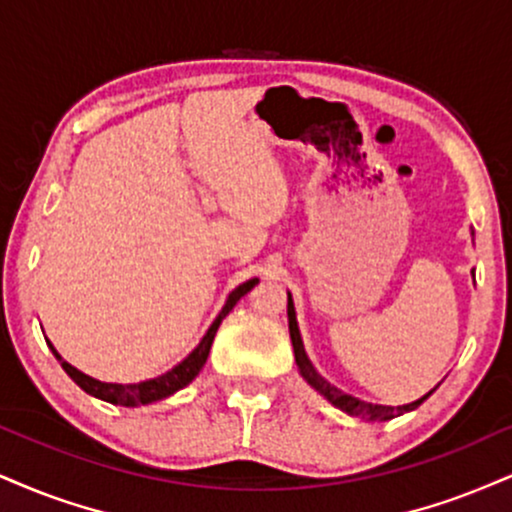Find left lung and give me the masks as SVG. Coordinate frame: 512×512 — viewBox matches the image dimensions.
Segmentation results:
<instances>
[{
	"label": "left lung",
	"mask_w": 512,
	"mask_h": 512,
	"mask_svg": "<svg viewBox=\"0 0 512 512\" xmlns=\"http://www.w3.org/2000/svg\"><path fill=\"white\" fill-rule=\"evenodd\" d=\"M474 276V272H472ZM288 331H291V341H293V353H295V365H298V372L303 374V379L307 384L312 386L317 393H322V396L329 400L331 405L338 410L348 412V415L353 417H362V420H369V422H386V420H393V417L403 415V412H410L415 408H420V405L432 396L434 389L429 393H424L422 398L412 400L408 405H377V403H365V400L355 398V396H348V393H343L341 389H336L334 384H329L322 374L317 372L315 365L310 362V357L305 353V346H303V338H300V329H298V319H295V305H293V298L291 293H288Z\"/></svg>",
	"instance_id": "8db88e82"
}]
</instances>
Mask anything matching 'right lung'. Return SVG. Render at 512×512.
<instances>
[{
    "label": "right lung",
    "mask_w": 512,
    "mask_h": 512,
    "mask_svg": "<svg viewBox=\"0 0 512 512\" xmlns=\"http://www.w3.org/2000/svg\"><path fill=\"white\" fill-rule=\"evenodd\" d=\"M257 281L260 279H250V281L240 283V286L233 288V291L229 293V298H226L224 307H221L217 319L209 324L207 334L202 336V341L197 343V346L190 350V353L183 357L176 367H171L169 372L159 374V377H155V379L138 381V384H109V381H100V379L90 377V374L80 372V369H76L73 365H69V362H66L64 357L57 353V348H54L49 341H47V346L52 348V353L61 362L64 372L69 374L73 381H76L80 389H83L85 393H90V396L107 400V403H112V405H123V408H138V405L157 403V400L174 396L176 391H181L183 386H188L190 381L200 374V369L205 367V362H207V355H209V348H212L214 336H217L221 319L229 315V312L233 310V305H236L245 293L252 291V286H255Z\"/></svg>",
    "instance_id": "right-lung-1"
}]
</instances>
